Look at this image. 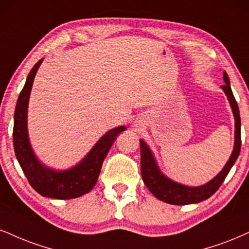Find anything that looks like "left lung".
<instances>
[{"instance_id": "8db88e82", "label": "left lung", "mask_w": 249, "mask_h": 249, "mask_svg": "<svg viewBox=\"0 0 249 249\" xmlns=\"http://www.w3.org/2000/svg\"><path fill=\"white\" fill-rule=\"evenodd\" d=\"M223 78L225 84L222 87V90L225 92L230 105H231L233 115H234V146H233V151L225 166L213 180H210L209 182L204 183L202 186L190 187L170 179L160 171L157 161H156L155 156H153L148 144L144 142L143 140H140L141 173H142L143 182L146 186V188L162 202L174 205H186L198 203V202L209 198L210 196H213L217 192V189L222 185L225 178L228 177L230 170H231L239 157L241 148V121L240 114H239V107L231 90L230 78L225 71H224Z\"/></svg>"}]
</instances>
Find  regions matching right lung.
I'll return each mask as SVG.
<instances>
[{
    "label": "right lung",
    "mask_w": 249,
    "mask_h": 249,
    "mask_svg": "<svg viewBox=\"0 0 249 249\" xmlns=\"http://www.w3.org/2000/svg\"><path fill=\"white\" fill-rule=\"evenodd\" d=\"M39 60L27 76L25 85L18 97L14 116V149L21 170L32 188L45 197L70 199L87 194L93 188L99 177L103 161L116 136L127 128L119 125L107 131L94 144L87 156L68 170H54L39 160L33 151L27 133V107L33 81L40 64Z\"/></svg>",
    "instance_id": "obj_1"
}]
</instances>
